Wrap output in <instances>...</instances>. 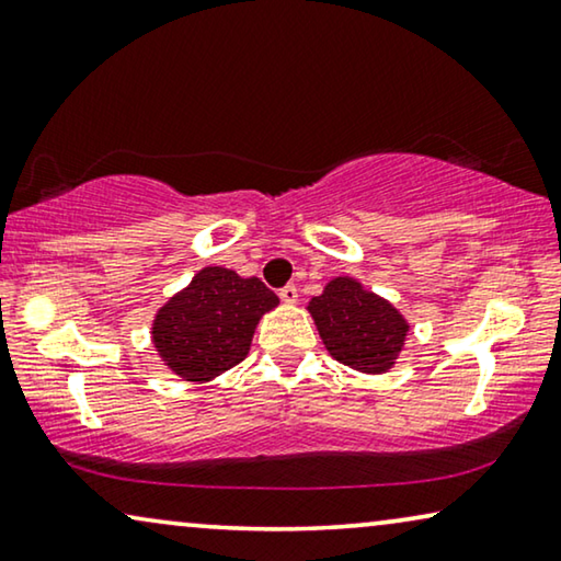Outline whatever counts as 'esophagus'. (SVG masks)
<instances>
[{
    "label": "esophagus",
    "mask_w": 561,
    "mask_h": 561,
    "mask_svg": "<svg viewBox=\"0 0 561 561\" xmlns=\"http://www.w3.org/2000/svg\"><path fill=\"white\" fill-rule=\"evenodd\" d=\"M278 296H280L283 304H296V298H298V288L294 286V283H288V286H283V288L278 290Z\"/></svg>",
    "instance_id": "obj_1"
}]
</instances>
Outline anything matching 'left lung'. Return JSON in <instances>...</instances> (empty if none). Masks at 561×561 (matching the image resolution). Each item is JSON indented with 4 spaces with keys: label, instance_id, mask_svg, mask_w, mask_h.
<instances>
[{
    "label": "left lung",
    "instance_id": "1",
    "mask_svg": "<svg viewBox=\"0 0 561 561\" xmlns=\"http://www.w3.org/2000/svg\"><path fill=\"white\" fill-rule=\"evenodd\" d=\"M323 344L346 367L379 375L400 354L408 323L387 300L367 294L352 278L331 280L308 306Z\"/></svg>",
    "mask_w": 561,
    "mask_h": 561
}]
</instances>
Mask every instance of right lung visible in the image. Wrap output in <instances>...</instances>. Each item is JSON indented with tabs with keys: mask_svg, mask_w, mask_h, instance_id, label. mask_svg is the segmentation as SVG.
<instances>
[{
	"mask_svg": "<svg viewBox=\"0 0 561 561\" xmlns=\"http://www.w3.org/2000/svg\"><path fill=\"white\" fill-rule=\"evenodd\" d=\"M278 306L261 278L205 267L153 321V346L174 375L205 381L248 356L257 319Z\"/></svg>",
	"mask_w": 561,
	"mask_h": 561,
	"instance_id": "right-lung-1",
	"label": "right lung"
}]
</instances>
